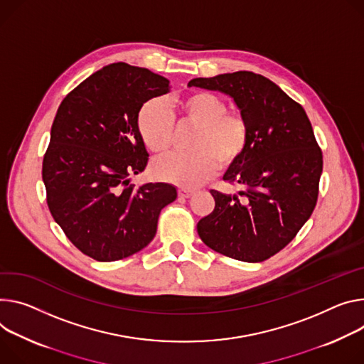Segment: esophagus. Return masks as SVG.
I'll return each mask as SVG.
<instances>
[{
	"instance_id": "obj_1",
	"label": "esophagus",
	"mask_w": 364,
	"mask_h": 364,
	"mask_svg": "<svg viewBox=\"0 0 364 364\" xmlns=\"http://www.w3.org/2000/svg\"><path fill=\"white\" fill-rule=\"evenodd\" d=\"M191 194H193V190H187V188H180L178 190V197H180V199H188Z\"/></svg>"
}]
</instances>
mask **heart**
<instances>
[{"label":"heart","mask_w":364,"mask_h":364,"mask_svg":"<svg viewBox=\"0 0 364 364\" xmlns=\"http://www.w3.org/2000/svg\"><path fill=\"white\" fill-rule=\"evenodd\" d=\"M174 119L178 124L199 126L187 154H173L152 164V174L181 187H196L222 167L237 162L247 149L250 129L241 113L229 112L222 97L196 91L174 102L170 109L159 98L146 102L138 113V130L145 146L165 154L174 141Z\"/></svg>","instance_id":"obj_1"}]
</instances>
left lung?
Masks as SVG:
<instances>
[{"instance_id": "8db88e82", "label": "left lung", "mask_w": 364, "mask_h": 364, "mask_svg": "<svg viewBox=\"0 0 364 364\" xmlns=\"http://www.w3.org/2000/svg\"><path fill=\"white\" fill-rule=\"evenodd\" d=\"M190 87L234 98L250 139L223 180L238 194L210 190L215 209L197 223L216 252L259 262L283 250L311 218L322 174V152L304 110L273 81L250 71L194 78Z\"/></svg>"}]
</instances>
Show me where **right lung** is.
<instances>
[{
	"label": "right lung",
	"instance_id": "right-lung-1",
	"mask_svg": "<svg viewBox=\"0 0 364 364\" xmlns=\"http://www.w3.org/2000/svg\"><path fill=\"white\" fill-rule=\"evenodd\" d=\"M168 91L167 78L117 62L84 80L56 112L42 167L46 202L67 238L97 261L145 248L161 209L177 199L171 184L130 183L149 159L138 113Z\"/></svg>",
	"mask_w": 364,
	"mask_h": 364
}]
</instances>
